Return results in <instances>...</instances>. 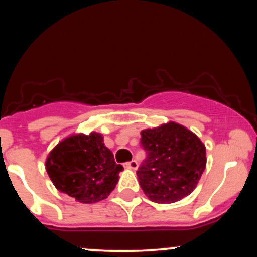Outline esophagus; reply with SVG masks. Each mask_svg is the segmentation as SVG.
Wrapping results in <instances>:
<instances>
[{"label": "esophagus", "instance_id": "34e87169", "mask_svg": "<svg viewBox=\"0 0 257 257\" xmlns=\"http://www.w3.org/2000/svg\"><path fill=\"white\" fill-rule=\"evenodd\" d=\"M124 167L128 168V169L135 170V169H137V168H138V162L133 159V161H131V162H126V163L124 164Z\"/></svg>", "mask_w": 257, "mask_h": 257}]
</instances>
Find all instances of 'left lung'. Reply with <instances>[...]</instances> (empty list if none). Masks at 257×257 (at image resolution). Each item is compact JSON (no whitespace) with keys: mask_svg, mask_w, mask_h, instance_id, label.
Segmentation results:
<instances>
[{"mask_svg":"<svg viewBox=\"0 0 257 257\" xmlns=\"http://www.w3.org/2000/svg\"><path fill=\"white\" fill-rule=\"evenodd\" d=\"M147 157L137 172L150 200L170 204L192 193L206 166L204 144L175 122L141 132Z\"/></svg>","mask_w":257,"mask_h":257,"instance_id":"8db88e82","label":"left lung"}]
</instances>
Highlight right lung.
<instances>
[{"label":"right lung","instance_id":"add662e5","mask_svg":"<svg viewBox=\"0 0 257 257\" xmlns=\"http://www.w3.org/2000/svg\"><path fill=\"white\" fill-rule=\"evenodd\" d=\"M46 170L57 190L77 202L90 204L107 198L123 170L114 162L101 134H75L52 150Z\"/></svg>","mask_w":257,"mask_h":257}]
</instances>
